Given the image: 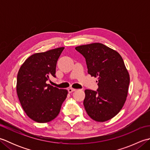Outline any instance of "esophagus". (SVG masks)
<instances>
[{"instance_id": "1", "label": "esophagus", "mask_w": 150, "mask_h": 150, "mask_svg": "<svg viewBox=\"0 0 150 150\" xmlns=\"http://www.w3.org/2000/svg\"><path fill=\"white\" fill-rule=\"evenodd\" d=\"M68 92H69V93H71V92L75 91L76 90H75V89H74V88H68Z\"/></svg>"}]
</instances>
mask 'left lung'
<instances>
[{"mask_svg": "<svg viewBox=\"0 0 150 150\" xmlns=\"http://www.w3.org/2000/svg\"><path fill=\"white\" fill-rule=\"evenodd\" d=\"M75 50L86 59L88 73L98 79L97 91H84L86 111L97 122L112 119L122 108L128 93L129 75L122 57L97 42L79 46Z\"/></svg>", "mask_w": 150, "mask_h": 150, "instance_id": "1", "label": "left lung"}]
</instances>
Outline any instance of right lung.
<instances>
[{
  "label": "right lung",
  "instance_id": "add662e5",
  "mask_svg": "<svg viewBox=\"0 0 150 150\" xmlns=\"http://www.w3.org/2000/svg\"><path fill=\"white\" fill-rule=\"evenodd\" d=\"M64 47L37 53L25 60L18 70L17 93L21 106L31 119L48 122L58 115L68 90L46 83L55 77L56 65Z\"/></svg>",
  "mask_w": 150,
  "mask_h": 150
}]
</instances>
